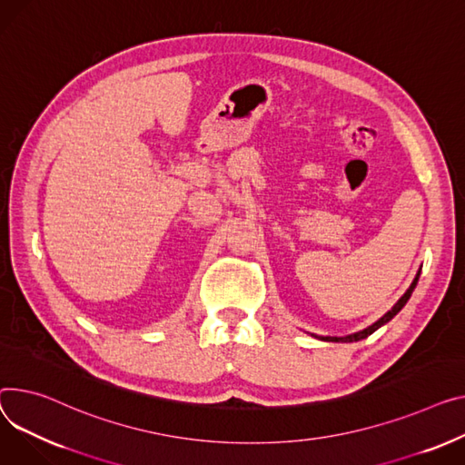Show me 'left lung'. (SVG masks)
Returning <instances> with one entry per match:
<instances>
[{
	"mask_svg": "<svg viewBox=\"0 0 465 465\" xmlns=\"http://www.w3.org/2000/svg\"><path fill=\"white\" fill-rule=\"evenodd\" d=\"M419 274H420V271L417 272V276H415V281L411 282V286H410V290L401 295L400 299H398V302L391 308V311L383 316V318H380L376 323H372L370 327H366V329H362V331H359V332H355V334H348V336H322V340H325V342H359V340H362V338H366V336H370L372 332H376L381 325H385L387 322H391L401 308L406 306V302L410 301V297H411V293H413V290H415V286H417V282H419Z\"/></svg>",
	"mask_w": 465,
	"mask_h": 465,
	"instance_id": "left-lung-1",
	"label": "left lung"
}]
</instances>
